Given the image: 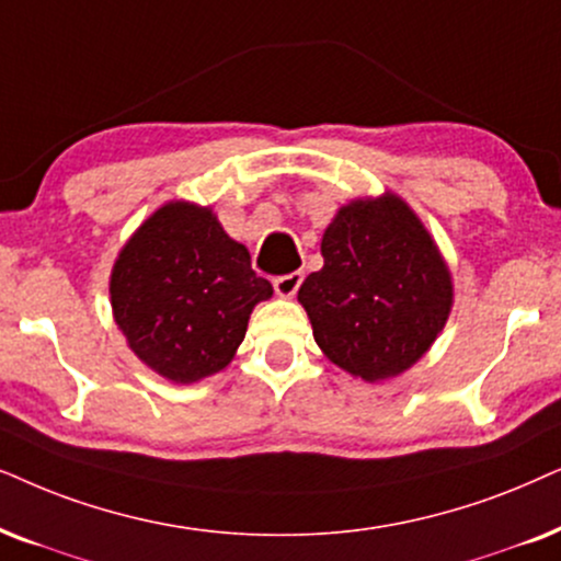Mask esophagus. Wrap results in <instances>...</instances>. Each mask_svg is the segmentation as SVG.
I'll list each match as a JSON object with an SVG mask.
<instances>
[{"mask_svg": "<svg viewBox=\"0 0 561 561\" xmlns=\"http://www.w3.org/2000/svg\"><path fill=\"white\" fill-rule=\"evenodd\" d=\"M301 280H304V273L296 271V273H288V275H280V278H275L273 288L280 298H294L298 286H301Z\"/></svg>", "mask_w": 561, "mask_h": 561, "instance_id": "esophagus-1", "label": "esophagus"}]
</instances>
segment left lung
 <instances>
[{"instance_id": "8db88e82", "label": "left lung", "mask_w": 561, "mask_h": 561, "mask_svg": "<svg viewBox=\"0 0 561 561\" xmlns=\"http://www.w3.org/2000/svg\"><path fill=\"white\" fill-rule=\"evenodd\" d=\"M322 257L298 301L327 358L370 383L423 358L450 314L454 283L414 210L394 193L351 201L324 229Z\"/></svg>"}]
</instances>
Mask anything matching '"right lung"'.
I'll return each instance as SVG.
<instances>
[{
  "label": "right lung",
  "instance_id": "obj_1",
  "mask_svg": "<svg viewBox=\"0 0 561 561\" xmlns=\"http://www.w3.org/2000/svg\"><path fill=\"white\" fill-rule=\"evenodd\" d=\"M273 286L210 208L172 201L123 247L111 275L115 324L151 370L193 383L227 368L254 304Z\"/></svg>",
  "mask_w": 561,
  "mask_h": 561
}]
</instances>
